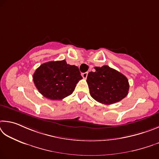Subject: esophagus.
<instances>
[{
  "instance_id": "1",
  "label": "esophagus",
  "mask_w": 159,
  "mask_h": 159,
  "mask_svg": "<svg viewBox=\"0 0 159 159\" xmlns=\"http://www.w3.org/2000/svg\"><path fill=\"white\" fill-rule=\"evenodd\" d=\"M87 75H88V72H84V73H82V76L83 78H84V79H87Z\"/></svg>"
}]
</instances>
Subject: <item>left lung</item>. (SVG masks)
<instances>
[{
    "label": "left lung",
    "instance_id": "1",
    "mask_svg": "<svg viewBox=\"0 0 159 159\" xmlns=\"http://www.w3.org/2000/svg\"><path fill=\"white\" fill-rule=\"evenodd\" d=\"M89 72L87 84L90 95L101 103L110 105L121 101L128 95L129 80L126 76L108 66L95 67Z\"/></svg>",
    "mask_w": 159,
    "mask_h": 159
}]
</instances>
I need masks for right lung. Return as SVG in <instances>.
Returning a JSON list of instances; mask_svg holds the SVG:
<instances>
[{"label": "right lung", "mask_w": 159, "mask_h": 159, "mask_svg": "<svg viewBox=\"0 0 159 159\" xmlns=\"http://www.w3.org/2000/svg\"><path fill=\"white\" fill-rule=\"evenodd\" d=\"M33 78L43 96L50 100H62L72 93L82 77L77 66L69 65L63 60L42 64Z\"/></svg>", "instance_id": "obj_1"}]
</instances>
